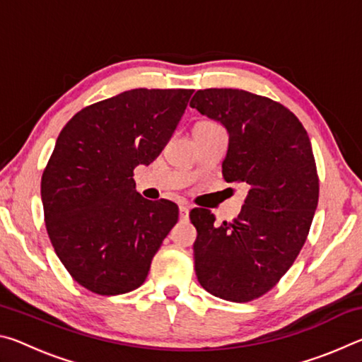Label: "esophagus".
<instances>
[{
	"mask_svg": "<svg viewBox=\"0 0 362 362\" xmlns=\"http://www.w3.org/2000/svg\"><path fill=\"white\" fill-rule=\"evenodd\" d=\"M179 212H180V218H182V220H187V218H188L189 207H188L187 204H180V206H179Z\"/></svg>",
	"mask_w": 362,
	"mask_h": 362,
	"instance_id": "obj_1",
	"label": "esophagus"
}]
</instances>
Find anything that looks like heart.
I'll return each instance as SVG.
<instances>
[{
	"label": "heart",
	"mask_w": 362,
	"mask_h": 362,
	"mask_svg": "<svg viewBox=\"0 0 362 362\" xmlns=\"http://www.w3.org/2000/svg\"><path fill=\"white\" fill-rule=\"evenodd\" d=\"M199 124H212V122H207V121H203V122H199Z\"/></svg>",
	"instance_id": "obj_1"
}]
</instances>
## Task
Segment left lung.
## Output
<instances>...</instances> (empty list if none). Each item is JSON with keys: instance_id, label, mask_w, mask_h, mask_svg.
I'll list each match as a JSON object with an SVG mask.
<instances>
[{"instance_id": "left-lung-1", "label": "left lung", "mask_w": 362, "mask_h": 362, "mask_svg": "<svg viewBox=\"0 0 362 362\" xmlns=\"http://www.w3.org/2000/svg\"><path fill=\"white\" fill-rule=\"evenodd\" d=\"M189 107L225 127L222 174L249 187L233 222L214 223L209 209L189 212L196 276L212 296L250 302L276 286L308 236L320 198L310 137L291 110L247 90H198Z\"/></svg>"}]
</instances>
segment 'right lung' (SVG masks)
I'll use <instances>...</instances> for the list:
<instances>
[{"mask_svg": "<svg viewBox=\"0 0 362 362\" xmlns=\"http://www.w3.org/2000/svg\"><path fill=\"white\" fill-rule=\"evenodd\" d=\"M193 89H132L83 108L60 131L41 179L46 230L71 278L118 296L148 274L179 220L168 199L137 193L134 169L173 137Z\"/></svg>", "mask_w": 362, "mask_h": 362, "instance_id": "right-lung-1", "label": "right lung"}]
</instances>
